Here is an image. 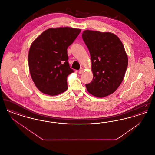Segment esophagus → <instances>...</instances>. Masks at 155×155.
<instances>
[{"label": "esophagus", "instance_id": "obj_1", "mask_svg": "<svg viewBox=\"0 0 155 155\" xmlns=\"http://www.w3.org/2000/svg\"><path fill=\"white\" fill-rule=\"evenodd\" d=\"M83 71H84V70H82V69H81V70H79V71H78V73H79V74H81L83 73Z\"/></svg>", "mask_w": 155, "mask_h": 155}]
</instances>
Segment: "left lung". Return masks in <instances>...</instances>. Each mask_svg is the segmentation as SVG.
Listing matches in <instances>:
<instances>
[{"mask_svg": "<svg viewBox=\"0 0 155 155\" xmlns=\"http://www.w3.org/2000/svg\"><path fill=\"white\" fill-rule=\"evenodd\" d=\"M82 39L91 54L93 80L85 86L89 93L97 97L113 94L124 79L128 57L124 45L115 34L85 30Z\"/></svg>", "mask_w": 155, "mask_h": 155, "instance_id": "1", "label": "left lung"}]
</instances>
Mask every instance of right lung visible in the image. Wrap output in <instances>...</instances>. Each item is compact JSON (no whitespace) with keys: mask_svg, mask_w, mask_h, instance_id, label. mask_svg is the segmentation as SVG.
<instances>
[{"mask_svg":"<svg viewBox=\"0 0 155 155\" xmlns=\"http://www.w3.org/2000/svg\"><path fill=\"white\" fill-rule=\"evenodd\" d=\"M81 31L67 27L49 28L32 43L28 53L30 74L43 94L55 96L68 88L67 78L73 70L68 62L67 49Z\"/></svg>","mask_w":155,"mask_h":155,"instance_id":"1","label":"right lung"}]
</instances>
